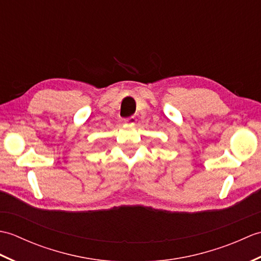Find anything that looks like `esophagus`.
Instances as JSON below:
<instances>
[{
    "mask_svg": "<svg viewBox=\"0 0 261 261\" xmlns=\"http://www.w3.org/2000/svg\"><path fill=\"white\" fill-rule=\"evenodd\" d=\"M136 121H137L136 116H130V118H126V119L124 120L125 123H129V124H135Z\"/></svg>",
    "mask_w": 261,
    "mask_h": 261,
    "instance_id": "34e87169",
    "label": "esophagus"
}]
</instances>
